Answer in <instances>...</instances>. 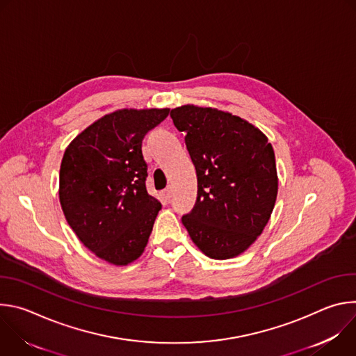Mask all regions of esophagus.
I'll return each instance as SVG.
<instances>
[{
	"mask_svg": "<svg viewBox=\"0 0 356 356\" xmlns=\"http://www.w3.org/2000/svg\"><path fill=\"white\" fill-rule=\"evenodd\" d=\"M162 195H163L165 200H170V197H172V187L165 188V190L162 191Z\"/></svg>",
	"mask_w": 356,
	"mask_h": 356,
	"instance_id": "1",
	"label": "esophagus"
}]
</instances>
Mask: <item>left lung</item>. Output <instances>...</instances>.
Returning a JSON list of instances; mask_svg holds the SVG:
<instances>
[{"instance_id": "obj_1", "label": "left lung", "mask_w": 356, "mask_h": 356, "mask_svg": "<svg viewBox=\"0 0 356 356\" xmlns=\"http://www.w3.org/2000/svg\"><path fill=\"white\" fill-rule=\"evenodd\" d=\"M197 173V200L183 216L195 246L211 259L243 253L264 232L277 197L275 152L246 120L211 107L170 111Z\"/></svg>"}]
</instances>
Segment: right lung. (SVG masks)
Returning a JSON list of instances; mask_svg holds the SVG:
<instances>
[{"instance_id": "obj_1", "label": "right lung", "mask_w": 356, "mask_h": 356, "mask_svg": "<svg viewBox=\"0 0 356 356\" xmlns=\"http://www.w3.org/2000/svg\"><path fill=\"white\" fill-rule=\"evenodd\" d=\"M169 108H121L81 131L66 147L59 200L66 221L94 255L115 266L146 248L161 201L146 191L142 139Z\"/></svg>"}]
</instances>
